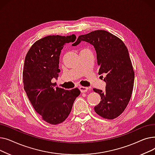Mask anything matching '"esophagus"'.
I'll use <instances>...</instances> for the list:
<instances>
[{
  "mask_svg": "<svg viewBox=\"0 0 155 155\" xmlns=\"http://www.w3.org/2000/svg\"><path fill=\"white\" fill-rule=\"evenodd\" d=\"M80 90L81 91V92L84 93V92H87L88 91V87H82V86H80L79 87Z\"/></svg>",
  "mask_w": 155,
  "mask_h": 155,
  "instance_id": "1",
  "label": "esophagus"
}]
</instances>
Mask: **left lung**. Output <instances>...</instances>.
I'll use <instances>...</instances> for the list:
<instances>
[{
  "mask_svg": "<svg viewBox=\"0 0 155 155\" xmlns=\"http://www.w3.org/2000/svg\"><path fill=\"white\" fill-rule=\"evenodd\" d=\"M81 41L94 46L100 67L99 74H106L104 78L105 91L94 88L102 99L94 107L95 112L104 119H115L126 108L134 87V71L127 49L120 38L105 30L80 35L72 45L77 46Z\"/></svg>",
  "mask_w": 155,
  "mask_h": 155,
  "instance_id": "obj_1",
  "label": "left lung"
}]
</instances>
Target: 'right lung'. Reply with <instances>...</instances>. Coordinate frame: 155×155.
<instances>
[{
    "label": "right lung",
    "mask_w": 155,
    "mask_h": 155,
    "mask_svg": "<svg viewBox=\"0 0 155 155\" xmlns=\"http://www.w3.org/2000/svg\"><path fill=\"white\" fill-rule=\"evenodd\" d=\"M75 39V35L48 36L36 41L26 56L22 72L24 91L36 112L51 124H60L68 117L80 94L78 88L64 90L54 88L51 82L53 78L58 77L63 46Z\"/></svg>",
    "instance_id": "add662e5"
}]
</instances>
